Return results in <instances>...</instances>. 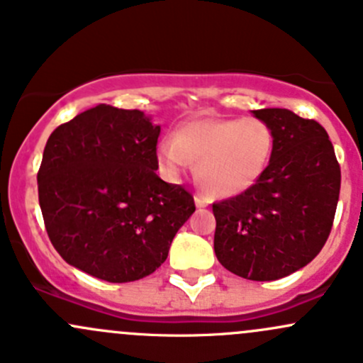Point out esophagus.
<instances>
[{
	"label": "esophagus",
	"mask_w": 363,
	"mask_h": 363,
	"mask_svg": "<svg viewBox=\"0 0 363 363\" xmlns=\"http://www.w3.org/2000/svg\"><path fill=\"white\" fill-rule=\"evenodd\" d=\"M195 203H196V207H207L208 203H211V200L207 199V196H203V195H196L195 196Z\"/></svg>",
	"instance_id": "34e87169"
}]
</instances>
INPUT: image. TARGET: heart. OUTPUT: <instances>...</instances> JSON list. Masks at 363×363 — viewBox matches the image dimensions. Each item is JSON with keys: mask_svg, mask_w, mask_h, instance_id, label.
Wrapping results in <instances>:
<instances>
[{"mask_svg": "<svg viewBox=\"0 0 363 363\" xmlns=\"http://www.w3.org/2000/svg\"><path fill=\"white\" fill-rule=\"evenodd\" d=\"M274 131L258 117L188 121L161 138L156 158L168 179L196 161V179L212 196H235L262 179L274 151Z\"/></svg>", "mask_w": 363, "mask_h": 363, "instance_id": "1", "label": "heart"}]
</instances>
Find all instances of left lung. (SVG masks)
I'll use <instances>...</instances> for the list:
<instances>
[{
	"label": "left lung",
	"mask_w": 363,
	"mask_h": 363,
	"mask_svg": "<svg viewBox=\"0 0 363 363\" xmlns=\"http://www.w3.org/2000/svg\"><path fill=\"white\" fill-rule=\"evenodd\" d=\"M274 131L265 174L240 195L212 203L219 263L251 281H276L316 258L327 242L340 191L328 133L286 108L252 111Z\"/></svg>",
	"instance_id": "8db88e82"
}]
</instances>
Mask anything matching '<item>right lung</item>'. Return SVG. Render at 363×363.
I'll return each instance as SVG.
<instances>
[{
    "instance_id": "right-lung-1",
    "label": "right lung",
    "mask_w": 363,
    "mask_h": 363,
    "mask_svg": "<svg viewBox=\"0 0 363 363\" xmlns=\"http://www.w3.org/2000/svg\"><path fill=\"white\" fill-rule=\"evenodd\" d=\"M160 130L144 112L100 104L50 133L38 200L47 235L69 265L130 283L167 259L195 200L156 175Z\"/></svg>"
}]
</instances>
